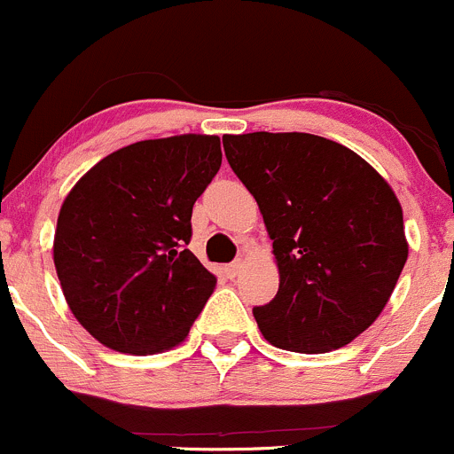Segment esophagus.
<instances>
[{"label": "esophagus", "instance_id": "obj_1", "mask_svg": "<svg viewBox=\"0 0 454 454\" xmlns=\"http://www.w3.org/2000/svg\"><path fill=\"white\" fill-rule=\"evenodd\" d=\"M240 269H242V260H233L231 264H227V267H225L227 278H231V280H233V278H236L238 273H240Z\"/></svg>", "mask_w": 454, "mask_h": 454}]
</instances>
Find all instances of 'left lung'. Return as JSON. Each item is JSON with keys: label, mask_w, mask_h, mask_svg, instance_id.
<instances>
[{"label": "left lung", "mask_w": 454, "mask_h": 454, "mask_svg": "<svg viewBox=\"0 0 454 454\" xmlns=\"http://www.w3.org/2000/svg\"><path fill=\"white\" fill-rule=\"evenodd\" d=\"M273 240L280 286L254 317L264 340L329 353L369 329L408 258L402 205L362 156L304 132L223 137Z\"/></svg>", "instance_id": "left-lung-1"}]
</instances>
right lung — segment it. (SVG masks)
<instances>
[{"label":"right lung","mask_w":454,"mask_h":454,"mask_svg":"<svg viewBox=\"0 0 454 454\" xmlns=\"http://www.w3.org/2000/svg\"><path fill=\"white\" fill-rule=\"evenodd\" d=\"M223 163L221 138L138 141L98 160L70 190L55 231V267L79 325L132 356L181 344L216 276L187 249L192 209Z\"/></svg>","instance_id":"right-lung-1"}]
</instances>
